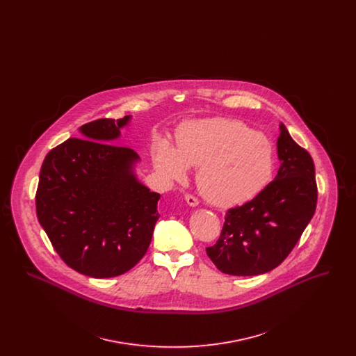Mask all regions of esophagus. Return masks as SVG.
<instances>
[{"mask_svg":"<svg viewBox=\"0 0 356 356\" xmlns=\"http://www.w3.org/2000/svg\"><path fill=\"white\" fill-rule=\"evenodd\" d=\"M186 202L188 205H191V207H196L197 204H199V200L195 197V196H192V195H189V193H186Z\"/></svg>","mask_w":356,"mask_h":356,"instance_id":"esophagus-1","label":"esophagus"}]
</instances>
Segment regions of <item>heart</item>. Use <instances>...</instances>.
<instances>
[{
	"instance_id": "heart-1",
	"label": "heart",
	"mask_w": 356,
	"mask_h": 356,
	"mask_svg": "<svg viewBox=\"0 0 356 356\" xmlns=\"http://www.w3.org/2000/svg\"><path fill=\"white\" fill-rule=\"evenodd\" d=\"M271 143L235 120L193 121L177 132V148L160 140L153 164L168 181H183L189 165H199L196 183L209 203L229 208L247 203L270 183Z\"/></svg>"
}]
</instances>
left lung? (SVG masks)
Instances as JSON below:
<instances>
[{
	"mask_svg": "<svg viewBox=\"0 0 356 356\" xmlns=\"http://www.w3.org/2000/svg\"><path fill=\"white\" fill-rule=\"evenodd\" d=\"M280 168L275 180L251 202L228 209L221 235L207 254L218 270L254 276L276 268L299 241L312 219L318 188L309 153L280 124Z\"/></svg>",
	"mask_w": 356,
	"mask_h": 356,
	"instance_id": "1",
	"label": "left lung"
}]
</instances>
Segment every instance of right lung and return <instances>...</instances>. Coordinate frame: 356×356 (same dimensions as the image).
Here are the masks:
<instances>
[{
  "label": "right lung",
  "mask_w": 356,
  "mask_h": 356,
  "mask_svg": "<svg viewBox=\"0 0 356 356\" xmlns=\"http://www.w3.org/2000/svg\"><path fill=\"white\" fill-rule=\"evenodd\" d=\"M131 120L80 127L44 159L37 218L64 263L86 276H119L143 259L160 215V195L136 177L138 154L113 144Z\"/></svg>",
  "instance_id": "add662e5"
}]
</instances>
